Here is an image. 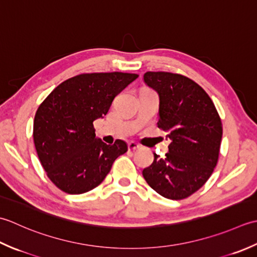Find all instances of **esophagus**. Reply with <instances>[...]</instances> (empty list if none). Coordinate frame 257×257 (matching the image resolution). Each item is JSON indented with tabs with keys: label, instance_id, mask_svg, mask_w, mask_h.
Segmentation results:
<instances>
[{
	"label": "esophagus",
	"instance_id": "34e87169",
	"mask_svg": "<svg viewBox=\"0 0 257 257\" xmlns=\"http://www.w3.org/2000/svg\"><path fill=\"white\" fill-rule=\"evenodd\" d=\"M140 148H141V146L138 143H135V142H130L128 143V150L130 151H136V150H139Z\"/></svg>",
	"mask_w": 257,
	"mask_h": 257
}]
</instances>
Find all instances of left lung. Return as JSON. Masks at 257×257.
Returning a JSON list of instances; mask_svg holds the SVG:
<instances>
[{
	"label": "left lung",
	"mask_w": 257,
	"mask_h": 257,
	"mask_svg": "<svg viewBox=\"0 0 257 257\" xmlns=\"http://www.w3.org/2000/svg\"><path fill=\"white\" fill-rule=\"evenodd\" d=\"M144 83L159 94L158 125L171 140L164 159L143 170L148 184L170 200H183L205 184L216 166L223 134L211 97L191 78L146 72Z\"/></svg>",
	"instance_id": "obj_1"
}]
</instances>
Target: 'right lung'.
<instances>
[{"instance_id": "right-lung-1", "label": "right lung", "mask_w": 257, "mask_h": 257, "mask_svg": "<svg viewBox=\"0 0 257 257\" xmlns=\"http://www.w3.org/2000/svg\"><path fill=\"white\" fill-rule=\"evenodd\" d=\"M139 77L131 73H90L56 86L36 111L33 139L49 179L67 194H83L101 184L127 144L107 145L93 122L106 115L114 97Z\"/></svg>"}]
</instances>
